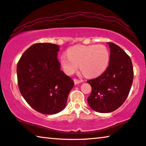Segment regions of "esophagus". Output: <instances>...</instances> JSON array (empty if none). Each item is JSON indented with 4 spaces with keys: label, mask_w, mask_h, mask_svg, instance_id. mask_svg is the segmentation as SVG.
<instances>
[{
    "label": "esophagus",
    "mask_w": 146,
    "mask_h": 146,
    "mask_svg": "<svg viewBox=\"0 0 146 146\" xmlns=\"http://www.w3.org/2000/svg\"><path fill=\"white\" fill-rule=\"evenodd\" d=\"M74 82H75V84H79L80 82H82V80H79V79H74Z\"/></svg>",
    "instance_id": "esophagus-1"
}]
</instances>
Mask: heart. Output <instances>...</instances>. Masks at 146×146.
<instances>
[{"instance_id":"heart-1","label":"heart","mask_w":146,"mask_h":146,"mask_svg":"<svg viewBox=\"0 0 146 146\" xmlns=\"http://www.w3.org/2000/svg\"><path fill=\"white\" fill-rule=\"evenodd\" d=\"M110 61V52L104 45H77L67 50V56L63 55L61 63L64 71L71 75L80 70L86 77H93L106 70Z\"/></svg>"}]
</instances>
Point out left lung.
<instances>
[{
  "label": "left lung",
  "mask_w": 146,
  "mask_h": 146,
  "mask_svg": "<svg viewBox=\"0 0 146 146\" xmlns=\"http://www.w3.org/2000/svg\"><path fill=\"white\" fill-rule=\"evenodd\" d=\"M108 44L111 52L109 66L99 77L87 81L92 87L88 105L100 113L113 111L121 106L133 82V66L129 55L114 43Z\"/></svg>",
  "instance_id": "left-lung-1"
}]
</instances>
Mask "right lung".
Listing matches in <instances>:
<instances>
[{"mask_svg": "<svg viewBox=\"0 0 146 146\" xmlns=\"http://www.w3.org/2000/svg\"><path fill=\"white\" fill-rule=\"evenodd\" d=\"M59 46L36 43L23 54L17 65V84L28 104L40 113L52 115L66 107L73 80L60 69Z\"/></svg>", "mask_w": 146, "mask_h": 146, "instance_id": "add662e5", "label": "right lung"}]
</instances>
